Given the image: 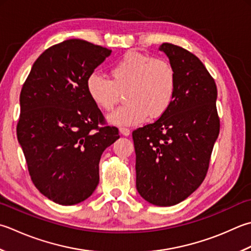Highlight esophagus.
<instances>
[{
    "label": "esophagus",
    "instance_id": "1",
    "mask_svg": "<svg viewBox=\"0 0 251 251\" xmlns=\"http://www.w3.org/2000/svg\"><path fill=\"white\" fill-rule=\"evenodd\" d=\"M120 132L123 136H129L130 134V129L129 128H126V127H121L120 128Z\"/></svg>",
    "mask_w": 251,
    "mask_h": 251
}]
</instances>
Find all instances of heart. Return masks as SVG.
<instances>
[{
    "mask_svg": "<svg viewBox=\"0 0 251 251\" xmlns=\"http://www.w3.org/2000/svg\"><path fill=\"white\" fill-rule=\"evenodd\" d=\"M111 79L93 73L87 79V92L97 106L111 112L119 104L122 93L127 91L125 105L109 120L119 126L137 125L147 117L158 119L174 99L176 73L163 57L129 52L110 68Z\"/></svg>",
    "mask_w": 251,
    "mask_h": 251,
    "instance_id": "1",
    "label": "heart"
}]
</instances>
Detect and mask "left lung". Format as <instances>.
Masks as SVG:
<instances>
[{
  "instance_id": "left-lung-1",
  "label": "left lung",
  "mask_w": 251,
  "mask_h": 251,
  "mask_svg": "<svg viewBox=\"0 0 251 251\" xmlns=\"http://www.w3.org/2000/svg\"><path fill=\"white\" fill-rule=\"evenodd\" d=\"M176 73L174 99L155 122L132 131L136 186L148 202L168 207L202 184L220 132L218 89L199 58L172 43L160 47Z\"/></svg>"
}]
</instances>
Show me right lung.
Wrapping results in <instances>:
<instances>
[{"label": "right lung", "mask_w": 251, "mask_h": 251, "mask_svg": "<svg viewBox=\"0 0 251 251\" xmlns=\"http://www.w3.org/2000/svg\"><path fill=\"white\" fill-rule=\"evenodd\" d=\"M110 49L70 39L47 49L21 91L17 139L33 185L58 204L81 202L99 184V162L120 138L87 92Z\"/></svg>", "instance_id": "right-lung-1"}]
</instances>
